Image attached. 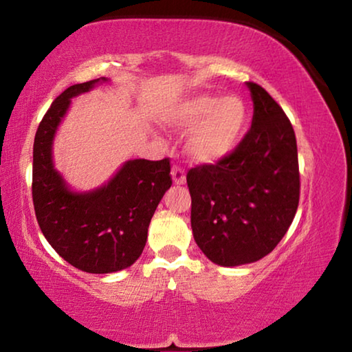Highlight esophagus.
<instances>
[{
  "mask_svg": "<svg viewBox=\"0 0 352 352\" xmlns=\"http://www.w3.org/2000/svg\"><path fill=\"white\" fill-rule=\"evenodd\" d=\"M172 178H174V183L175 184H184L186 183V172L182 168V166H174L172 168Z\"/></svg>",
  "mask_w": 352,
  "mask_h": 352,
  "instance_id": "esophagus-1",
  "label": "esophagus"
}]
</instances>
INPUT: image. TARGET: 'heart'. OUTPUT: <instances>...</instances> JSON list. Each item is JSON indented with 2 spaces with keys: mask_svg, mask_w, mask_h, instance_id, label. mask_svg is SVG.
Here are the masks:
<instances>
[{
  "mask_svg": "<svg viewBox=\"0 0 352 352\" xmlns=\"http://www.w3.org/2000/svg\"><path fill=\"white\" fill-rule=\"evenodd\" d=\"M247 121L248 109L241 98H217L212 94L184 98L166 115L170 127L192 129L186 151L199 163H216L233 152Z\"/></svg>",
  "mask_w": 352,
  "mask_h": 352,
  "instance_id": "heart-1",
  "label": "heart"
}]
</instances>
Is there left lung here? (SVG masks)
Returning <instances> with one entry per match:
<instances>
[{"label":"left lung","mask_w":352,"mask_h":352,"mask_svg":"<svg viewBox=\"0 0 352 352\" xmlns=\"http://www.w3.org/2000/svg\"><path fill=\"white\" fill-rule=\"evenodd\" d=\"M252 127L216 164L188 170L190 226L214 264L259 261L287 233L300 201V169L294 127L264 88L247 82Z\"/></svg>","instance_id":"obj_1"}]
</instances>
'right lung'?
I'll list each match as a JSON object with an SVG mask.
<instances>
[{
	"mask_svg": "<svg viewBox=\"0 0 352 352\" xmlns=\"http://www.w3.org/2000/svg\"><path fill=\"white\" fill-rule=\"evenodd\" d=\"M94 79L76 83L56 98L34 140L32 201L51 247L82 272L113 273L140 258L155 210L170 188V160H130L93 192L69 190L52 166V140L71 98L91 90Z\"/></svg>",
	"mask_w": 352,
	"mask_h": 352,
	"instance_id": "1",
	"label": "right lung"
}]
</instances>
